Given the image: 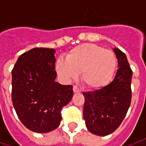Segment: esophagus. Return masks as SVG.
I'll return each instance as SVG.
<instances>
[{
	"label": "esophagus",
	"mask_w": 146,
	"mask_h": 146,
	"mask_svg": "<svg viewBox=\"0 0 146 146\" xmlns=\"http://www.w3.org/2000/svg\"><path fill=\"white\" fill-rule=\"evenodd\" d=\"M73 89V92H74V93H80V90L76 86H74Z\"/></svg>",
	"instance_id": "34e87169"
}]
</instances>
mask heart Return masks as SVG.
<instances>
[{
  "mask_svg": "<svg viewBox=\"0 0 146 146\" xmlns=\"http://www.w3.org/2000/svg\"><path fill=\"white\" fill-rule=\"evenodd\" d=\"M116 66L113 51L94 44H83L69 52L66 60L58 59L56 70L68 80L75 79L80 73L81 82L86 88L98 89L110 82Z\"/></svg>",
  "mask_w": 146,
  "mask_h": 146,
  "instance_id": "heart-1",
  "label": "heart"
}]
</instances>
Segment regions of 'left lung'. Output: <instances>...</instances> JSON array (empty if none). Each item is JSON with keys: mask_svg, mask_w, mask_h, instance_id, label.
I'll list each match as a JSON object with an SVG mask.
<instances>
[{"mask_svg": "<svg viewBox=\"0 0 146 146\" xmlns=\"http://www.w3.org/2000/svg\"><path fill=\"white\" fill-rule=\"evenodd\" d=\"M118 70L113 81L95 92H83L85 98L83 116L89 131L106 136L113 133L124 119L131 101L132 70L126 54L113 48Z\"/></svg>", "mask_w": 146, "mask_h": 146, "instance_id": "1", "label": "left lung"}]
</instances>
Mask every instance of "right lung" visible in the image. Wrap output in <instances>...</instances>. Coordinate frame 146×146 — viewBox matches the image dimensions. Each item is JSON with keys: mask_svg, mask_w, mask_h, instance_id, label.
Here are the masks:
<instances>
[{"mask_svg": "<svg viewBox=\"0 0 146 146\" xmlns=\"http://www.w3.org/2000/svg\"><path fill=\"white\" fill-rule=\"evenodd\" d=\"M53 48H35L21 54L11 71V99L19 119L36 133L56 129L61 110L73 98L71 85L55 81Z\"/></svg>", "mask_w": 146, "mask_h": 146, "instance_id": "add662e5", "label": "right lung"}]
</instances>
